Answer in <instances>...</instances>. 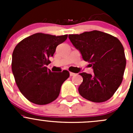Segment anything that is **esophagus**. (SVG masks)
<instances>
[{
	"mask_svg": "<svg viewBox=\"0 0 133 133\" xmlns=\"http://www.w3.org/2000/svg\"><path fill=\"white\" fill-rule=\"evenodd\" d=\"M69 75H70V76H75V73H72V72H70V73H69Z\"/></svg>",
	"mask_w": 133,
	"mask_h": 133,
	"instance_id": "obj_1",
	"label": "esophagus"
}]
</instances>
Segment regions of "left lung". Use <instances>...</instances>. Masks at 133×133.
Wrapping results in <instances>:
<instances>
[{
  "label": "left lung",
  "instance_id": "1",
  "mask_svg": "<svg viewBox=\"0 0 133 133\" xmlns=\"http://www.w3.org/2000/svg\"><path fill=\"white\" fill-rule=\"evenodd\" d=\"M69 38L94 72L93 75L79 73L83 78L78 88L80 95L93 102L107 101L123 80L126 59L122 43L116 37L96 30L69 35Z\"/></svg>",
  "mask_w": 133,
  "mask_h": 133
}]
</instances>
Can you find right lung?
<instances>
[{
	"instance_id": "obj_1",
	"label": "right lung",
	"mask_w": 133,
	"mask_h": 133,
	"mask_svg": "<svg viewBox=\"0 0 133 133\" xmlns=\"http://www.w3.org/2000/svg\"><path fill=\"white\" fill-rule=\"evenodd\" d=\"M68 35L55 36L38 33L20 42L13 50L11 68L21 93L33 104L45 105L57 98L62 85L69 78L68 71L51 72L49 63L57 46Z\"/></svg>"
}]
</instances>
